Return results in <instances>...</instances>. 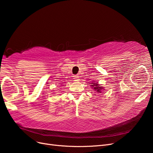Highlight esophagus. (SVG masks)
I'll use <instances>...</instances> for the list:
<instances>
[{
	"mask_svg": "<svg viewBox=\"0 0 153 153\" xmlns=\"http://www.w3.org/2000/svg\"><path fill=\"white\" fill-rule=\"evenodd\" d=\"M73 77H74L73 78H74V80H75V81H78V78H78V76L75 75V76H74Z\"/></svg>",
	"mask_w": 153,
	"mask_h": 153,
	"instance_id": "esophagus-1",
	"label": "esophagus"
}]
</instances>
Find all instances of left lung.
<instances>
[{
	"label": "left lung",
	"instance_id": "obj_1",
	"mask_svg": "<svg viewBox=\"0 0 153 153\" xmlns=\"http://www.w3.org/2000/svg\"><path fill=\"white\" fill-rule=\"evenodd\" d=\"M92 84L91 86L92 87V88H93V90L96 92V93H101V92H102L103 90L104 89V87L101 86L100 84H99L98 82H92Z\"/></svg>",
	"mask_w": 153,
	"mask_h": 153
}]
</instances>
